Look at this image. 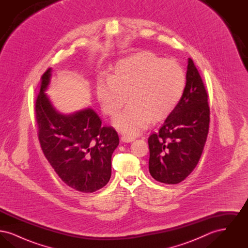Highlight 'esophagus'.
Wrapping results in <instances>:
<instances>
[{
  "label": "esophagus",
  "instance_id": "1",
  "mask_svg": "<svg viewBox=\"0 0 248 248\" xmlns=\"http://www.w3.org/2000/svg\"><path fill=\"white\" fill-rule=\"evenodd\" d=\"M134 140H135L134 137L127 136V135H122V137H121V140L123 142H132Z\"/></svg>",
  "mask_w": 248,
  "mask_h": 248
}]
</instances>
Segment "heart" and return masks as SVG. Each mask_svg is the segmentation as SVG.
Masks as SVG:
<instances>
[{
    "instance_id": "heart-1",
    "label": "heart",
    "mask_w": 248,
    "mask_h": 248,
    "mask_svg": "<svg viewBox=\"0 0 248 248\" xmlns=\"http://www.w3.org/2000/svg\"><path fill=\"white\" fill-rule=\"evenodd\" d=\"M187 83L182 66L151 52L120 59L108 78H99L95 93L103 112L114 117L124 134L134 136L152 122L168 116L181 100Z\"/></svg>"
}]
</instances>
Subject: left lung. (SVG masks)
<instances>
[{
    "instance_id": "obj_1",
    "label": "left lung",
    "mask_w": 248,
    "mask_h": 248,
    "mask_svg": "<svg viewBox=\"0 0 248 248\" xmlns=\"http://www.w3.org/2000/svg\"><path fill=\"white\" fill-rule=\"evenodd\" d=\"M183 96L159 132L149 139V170L155 180L177 184L196 167L206 141L210 108L208 94L192 59L188 60Z\"/></svg>"
}]
</instances>
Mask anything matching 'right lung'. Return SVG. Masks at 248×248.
<instances>
[{"instance_id":"add662e5","label":"right lung","mask_w":248,"mask_h":248,"mask_svg":"<svg viewBox=\"0 0 248 248\" xmlns=\"http://www.w3.org/2000/svg\"><path fill=\"white\" fill-rule=\"evenodd\" d=\"M51 69L41 77L35 103L38 138L43 153L56 173L69 187L81 192L103 188L111 176V155L119 145L117 132L101 126V120L87 108L62 115L45 93Z\"/></svg>"}]
</instances>
